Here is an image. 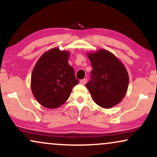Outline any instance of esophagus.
Returning a JSON list of instances; mask_svg holds the SVG:
<instances>
[{
    "instance_id": "34e87169",
    "label": "esophagus",
    "mask_w": 157,
    "mask_h": 157,
    "mask_svg": "<svg viewBox=\"0 0 157 157\" xmlns=\"http://www.w3.org/2000/svg\"><path fill=\"white\" fill-rule=\"evenodd\" d=\"M86 81H87V79H86V78H83V79H81V80L80 81V83H81V84H83V85H84V84H86Z\"/></svg>"
}]
</instances>
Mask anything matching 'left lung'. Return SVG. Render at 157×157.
I'll list each match as a JSON object with an SVG mask.
<instances>
[{
	"instance_id": "8db88e82",
	"label": "left lung",
	"mask_w": 157,
	"mask_h": 157,
	"mask_svg": "<svg viewBox=\"0 0 157 157\" xmlns=\"http://www.w3.org/2000/svg\"><path fill=\"white\" fill-rule=\"evenodd\" d=\"M92 71L86 83L94 101L105 109L117 105L125 97L129 77L124 65L112 52L99 50L89 52Z\"/></svg>"
}]
</instances>
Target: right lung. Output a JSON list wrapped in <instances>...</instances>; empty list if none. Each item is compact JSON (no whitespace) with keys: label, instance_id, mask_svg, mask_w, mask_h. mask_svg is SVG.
<instances>
[{"label":"right lung","instance_id":"right-lung-1","mask_svg":"<svg viewBox=\"0 0 157 157\" xmlns=\"http://www.w3.org/2000/svg\"><path fill=\"white\" fill-rule=\"evenodd\" d=\"M69 52L52 48L42 55L32 71L31 89L38 102L55 109L64 104L78 83L68 64Z\"/></svg>","mask_w":157,"mask_h":157}]
</instances>
